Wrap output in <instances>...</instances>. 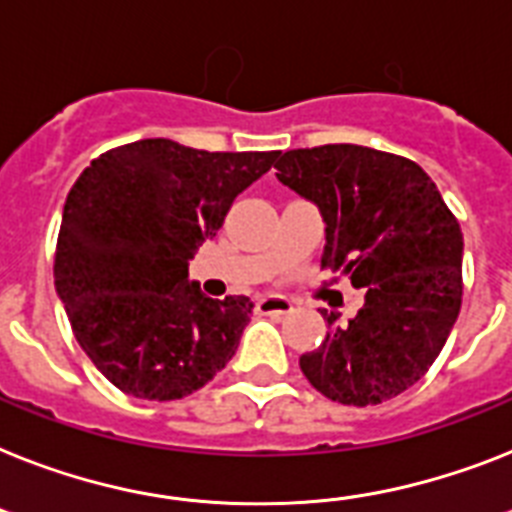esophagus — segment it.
Returning a JSON list of instances; mask_svg holds the SVG:
<instances>
[{
  "label": "esophagus",
  "mask_w": 512,
  "mask_h": 512,
  "mask_svg": "<svg viewBox=\"0 0 512 512\" xmlns=\"http://www.w3.org/2000/svg\"><path fill=\"white\" fill-rule=\"evenodd\" d=\"M256 311L264 316H282V314H290L293 311V301H287L282 295H264L256 301Z\"/></svg>",
  "instance_id": "34e87169"
}]
</instances>
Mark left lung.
I'll return each mask as SVG.
<instances>
[{
    "label": "left lung",
    "mask_w": 512,
    "mask_h": 512,
    "mask_svg": "<svg viewBox=\"0 0 512 512\" xmlns=\"http://www.w3.org/2000/svg\"><path fill=\"white\" fill-rule=\"evenodd\" d=\"M277 177L322 211V266L342 269L366 301L348 324L327 314V337L301 356L324 398L379 405L424 377L450 337L463 298V232L416 162L327 143L280 156Z\"/></svg>",
    "instance_id": "left-lung-1"
}]
</instances>
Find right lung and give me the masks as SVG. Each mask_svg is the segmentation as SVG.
I'll return each mask as SVG.
<instances>
[{"label":"right lung","mask_w":512,"mask_h":512,"mask_svg":"<svg viewBox=\"0 0 512 512\" xmlns=\"http://www.w3.org/2000/svg\"><path fill=\"white\" fill-rule=\"evenodd\" d=\"M280 151H198L146 138L101 154L67 193L54 287L96 369L141 400H180L225 369L251 322L214 301L188 261Z\"/></svg>","instance_id":"1"}]
</instances>
